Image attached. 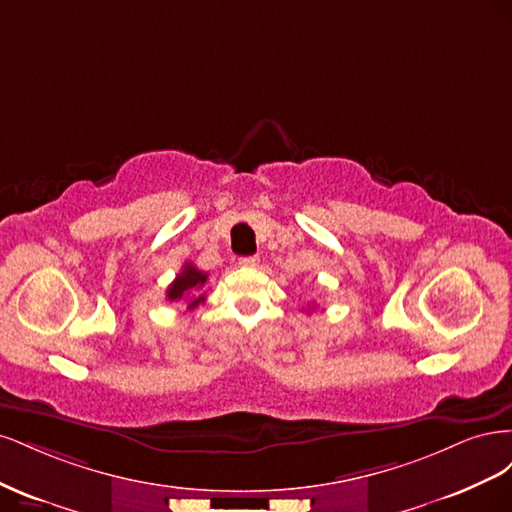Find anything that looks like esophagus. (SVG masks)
Listing matches in <instances>:
<instances>
[{"label": "esophagus", "instance_id": "esophagus-1", "mask_svg": "<svg viewBox=\"0 0 512 512\" xmlns=\"http://www.w3.org/2000/svg\"><path fill=\"white\" fill-rule=\"evenodd\" d=\"M258 260H260L258 256H241V258H239V265H241V267H247V269H252V267L258 265Z\"/></svg>", "mask_w": 512, "mask_h": 512}]
</instances>
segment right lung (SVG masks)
I'll list each match as a JSON object with an SVG mask.
<instances>
[{
    "instance_id": "1",
    "label": "right lung",
    "mask_w": 512,
    "mask_h": 512,
    "mask_svg": "<svg viewBox=\"0 0 512 512\" xmlns=\"http://www.w3.org/2000/svg\"><path fill=\"white\" fill-rule=\"evenodd\" d=\"M207 280H209L207 273L196 269L192 262H185L181 273L175 277V282L168 286L166 299L168 301L185 299V301H188V309H194L205 301V294H200V290L205 288Z\"/></svg>"
}]
</instances>
